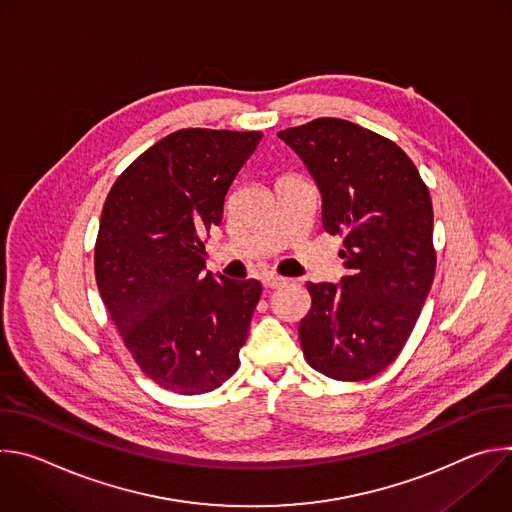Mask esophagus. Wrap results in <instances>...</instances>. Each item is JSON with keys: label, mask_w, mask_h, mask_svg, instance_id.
I'll list each match as a JSON object with an SVG mask.
<instances>
[{"label": "esophagus", "mask_w": 512, "mask_h": 512, "mask_svg": "<svg viewBox=\"0 0 512 512\" xmlns=\"http://www.w3.org/2000/svg\"><path fill=\"white\" fill-rule=\"evenodd\" d=\"M287 279L285 277H279V275H273V273H267L263 275V285L269 287V289H275V287H281Z\"/></svg>", "instance_id": "34e87169"}]
</instances>
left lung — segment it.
Wrapping results in <instances>:
<instances>
[{"label": "left lung", "mask_w": 512, "mask_h": 512, "mask_svg": "<svg viewBox=\"0 0 512 512\" xmlns=\"http://www.w3.org/2000/svg\"><path fill=\"white\" fill-rule=\"evenodd\" d=\"M277 135L320 190L324 231L344 235L340 283L306 285L304 356L330 379H371L403 350L431 289L429 190L397 143L356 123L320 117Z\"/></svg>", "instance_id": "8db88e82"}]
</instances>
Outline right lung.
<instances>
[{
  "label": "right lung",
  "mask_w": 512,
  "mask_h": 512,
  "mask_svg": "<svg viewBox=\"0 0 512 512\" xmlns=\"http://www.w3.org/2000/svg\"><path fill=\"white\" fill-rule=\"evenodd\" d=\"M261 131L180 129L113 184L95 245L105 308L139 369L160 387L200 395L239 369L261 296L257 279L204 273L202 237Z\"/></svg>",
  "instance_id": "right-lung-1"
}]
</instances>
